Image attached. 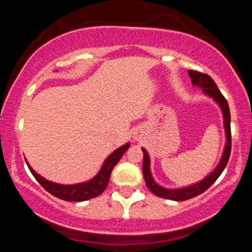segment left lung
<instances>
[{
  "label": "left lung",
  "instance_id": "left-lung-1",
  "mask_svg": "<svg viewBox=\"0 0 252 252\" xmlns=\"http://www.w3.org/2000/svg\"><path fill=\"white\" fill-rule=\"evenodd\" d=\"M189 74L190 79H192L193 85H198L204 89L205 94H209L210 97H212L213 99L220 105L222 115H224V126H225V131H226L227 143L226 146H225V150H224V154H222L220 163L218 164V167L215 169V172L211 173L206 179H204L202 181L198 182V184L193 185V186L186 187V189H163V187L158 186V185L153 180L152 174H150V169H149L148 153L146 152V149H142L143 152L142 172H143L144 181H146L147 187H148L150 192L154 193L156 196L169 199V200H176V201L187 200V199L194 198V196L204 193L205 190L209 189L211 185H212L213 182L219 178V175L221 174L222 170H224L225 167H226L228 158H230V154H231V126H230L231 115H230V109H228L227 100L225 99V97L222 96L221 92L219 91L218 86H217L215 80H213L209 74L201 73V72L193 71V70H189Z\"/></svg>",
  "mask_w": 252,
  "mask_h": 252
}]
</instances>
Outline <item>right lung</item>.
Masks as SVG:
<instances>
[{
	"label": "right lung",
	"mask_w": 252,
	"mask_h": 252,
	"mask_svg": "<svg viewBox=\"0 0 252 252\" xmlns=\"http://www.w3.org/2000/svg\"><path fill=\"white\" fill-rule=\"evenodd\" d=\"M130 144L126 143L123 147L115 150L111 155L104 162L102 169L99 170V173L94 176L92 180L88 182H84V184H78V185H70V186H65V185H58L54 182H51L46 179H43L42 176L36 174L33 169L31 168L30 164H28V168H30L31 173L33 174L34 178L36 179L37 182L47 190L48 193H51L52 195L57 196V198L62 199V200L66 201H85L88 199L96 198L99 194H102L104 189L108 186L110 175H111L112 169L116 166L118 161L121 160L124 153L129 149Z\"/></svg>",
	"instance_id": "1"
}]
</instances>
